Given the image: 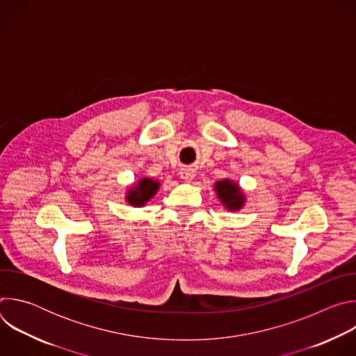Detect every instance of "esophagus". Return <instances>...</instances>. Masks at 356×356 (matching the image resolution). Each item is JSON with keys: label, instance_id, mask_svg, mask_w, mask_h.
Masks as SVG:
<instances>
[{"label": "esophagus", "instance_id": "34e87169", "mask_svg": "<svg viewBox=\"0 0 356 356\" xmlns=\"http://www.w3.org/2000/svg\"><path fill=\"white\" fill-rule=\"evenodd\" d=\"M180 177H181L184 181H191V180L195 177V172H194V169L184 168V169L180 170Z\"/></svg>", "mask_w": 356, "mask_h": 356}]
</instances>
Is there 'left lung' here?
<instances>
[{"mask_svg": "<svg viewBox=\"0 0 356 356\" xmlns=\"http://www.w3.org/2000/svg\"><path fill=\"white\" fill-rule=\"evenodd\" d=\"M216 191H217V195L218 198L222 201V204L231 210V211H235V210H239L243 202H245V197L241 191V188L238 187L236 183L225 179V180H221V181H217L216 183Z\"/></svg>", "mask_w": 356, "mask_h": 356, "instance_id": "obj_1", "label": "left lung"}]
</instances>
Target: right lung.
<instances>
[{"label":"right lung","instance_id":"right-lung-1","mask_svg":"<svg viewBox=\"0 0 356 356\" xmlns=\"http://www.w3.org/2000/svg\"><path fill=\"white\" fill-rule=\"evenodd\" d=\"M158 188H159L158 181L152 180V179H142L134 188H131L128 191L127 200L129 204H132L135 207H140L145 204L146 201H149L156 194Z\"/></svg>","mask_w":356,"mask_h":356}]
</instances>
